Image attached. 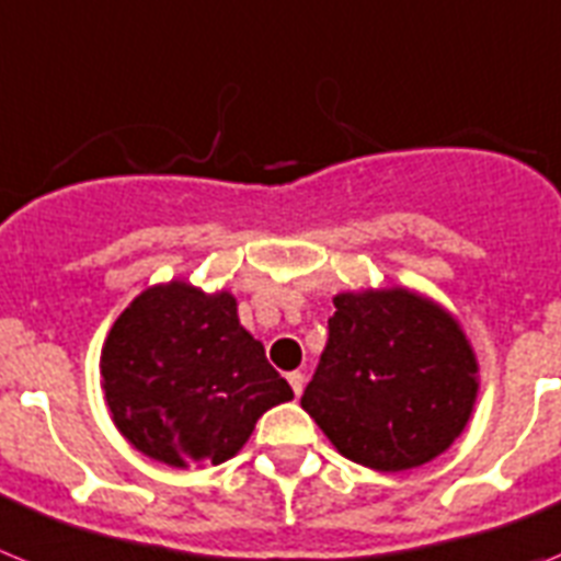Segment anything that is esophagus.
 I'll return each mask as SVG.
<instances>
[{"instance_id":"obj_1","label":"esophagus","mask_w":561,"mask_h":561,"mask_svg":"<svg viewBox=\"0 0 561 561\" xmlns=\"http://www.w3.org/2000/svg\"><path fill=\"white\" fill-rule=\"evenodd\" d=\"M287 381H290V389H294V396L299 398L301 396V389H305V373H287Z\"/></svg>"}]
</instances>
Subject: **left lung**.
I'll list each match as a JSON object with an SVG mask.
<instances>
[{
  "label": "left lung",
  "mask_w": 561,
  "mask_h": 561,
  "mask_svg": "<svg viewBox=\"0 0 561 561\" xmlns=\"http://www.w3.org/2000/svg\"><path fill=\"white\" fill-rule=\"evenodd\" d=\"M301 409L335 449L407 471L449 449L477 401V358L451 313L407 287L339 294Z\"/></svg>",
  "instance_id": "obj_1"
}]
</instances>
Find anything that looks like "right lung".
Returning a JSON list of instances; mask_svg holds the SVG:
<instances>
[{"mask_svg":"<svg viewBox=\"0 0 561 561\" xmlns=\"http://www.w3.org/2000/svg\"><path fill=\"white\" fill-rule=\"evenodd\" d=\"M101 387L121 435L174 469L226 462L267 409L294 398L240 324L237 299L188 282L149 287L118 316Z\"/></svg>","mask_w":561,"mask_h":561,"instance_id":"obj_1","label":"right lung"}]
</instances>
